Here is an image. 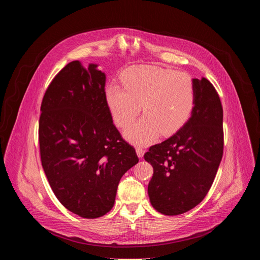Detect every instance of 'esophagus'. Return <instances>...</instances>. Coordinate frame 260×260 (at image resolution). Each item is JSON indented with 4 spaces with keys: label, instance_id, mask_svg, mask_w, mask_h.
Here are the masks:
<instances>
[{
    "label": "esophagus",
    "instance_id": "1",
    "mask_svg": "<svg viewBox=\"0 0 260 260\" xmlns=\"http://www.w3.org/2000/svg\"><path fill=\"white\" fill-rule=\"evenodd\" d=\"M136 152H137V155H138L139 157H143L145 150L143 149L142 147H137V148H136Z\"/></svg>",
    "mask_w": 260,
    "mask_h": 260
}]
</instances>
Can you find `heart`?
Returning a JSON list of instances; mask_svg holds the SVG:
<instances>
[{
    "mask_svg": "<svg viewBox=\"0 0 260 260\" xmlns=\"http://www.w3.org/2000/svg\"><path fill=\"white\" fill-rule=\"evenodd\" d=\"M123 87L111 84L105 96L113 122L125 128L141 111L144 116L125 131L135 144H149L159 134L170 136L190 118L196 105L193 78L187 73L157 66H138L121 77Z\"/></svg>",
    "mask_w": 260,
    "mask_h": 260,
    "instance_id": "1",
    "label": "heart"
}]
</instances>
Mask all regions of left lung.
<instances>
[{
	"label": "left lung",
	"instance_id": "left-lung-1",
	"mask_svg": "<svg viewBox=\"0 0 260 260\" xmlns=\"http://www.w3.org/2000/svg\"><path fill=\"white\" fill-rule=\"evenodd\" d=\"M197 98L191 117L175 135L145 154L153 167L148 194L153 208L179 215L198 206L209 192L223 155V109L206 79H193Z\"/></svg>",
	"mask_w": 260,
	"mask_h": 260
}]
</instances>
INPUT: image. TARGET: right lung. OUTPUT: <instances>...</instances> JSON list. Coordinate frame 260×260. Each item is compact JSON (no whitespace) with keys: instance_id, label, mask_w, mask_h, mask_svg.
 <instances>
[{"instance_id":"right-lung-1","label":"right lung","mask_w":260,"mask_h":260,"mask_svg":"<svg viewBox=\"0 0 260 260\" xmlns=\"http://www.w3.org/2000/svg\"><path fill=\"white\" fill-rule=\"evenodd\" d=\"M78 60L53 78L41 104L42 167L59 203L83 218L114 206L121 177L138 164L135 148L113 124L105 96V74Z\"/></svg>"}]
</instances>
